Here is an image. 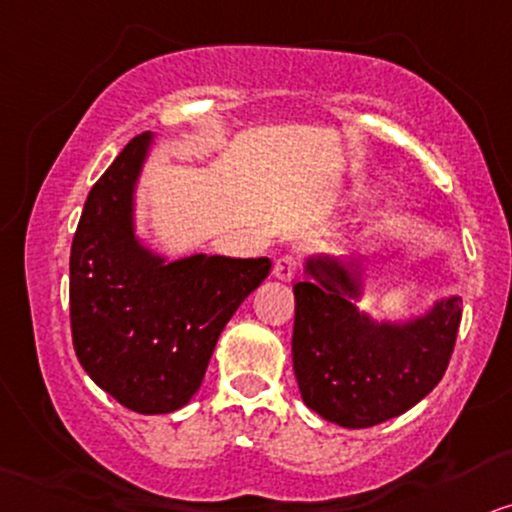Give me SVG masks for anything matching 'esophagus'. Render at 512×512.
<instances>
[{
    "instance_id": "obj_1",
    "label": "esophagus",
    "mask_w": 512,
    "mask_h": 512,
    "mask_svg": "<svg viewBox=\"0 0 512 512\" xmlns=\"http://www.w3.org/2000/svg\"><path fill=\"white\" fill-rule=\"evenodd\" d=\"M271 274H274V278H278V281H293L297 274V260L293 255L278 257L274 262V269H271Z\"/></svg>"
}]
</instances>
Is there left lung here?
<instances>
[{
    "instance_id": "left-lung-1",
    "label": "left lung",
    "mask_w": 512,
    "mask_h": 512,
    "mask_svg": "<svg viewBox=\"0 0 512 512\" xmlns=\"http://www.w3.org/2000/svg\"><path fill=\"white\" fill-rule=\"evenodd\" d=\"M371 267L309 255L293 286V368L302 401L349 430L397 418L428 397L449 366L461 323V295L437 297L404 319L361 309Z\"/></svg>"
}]
</instances>
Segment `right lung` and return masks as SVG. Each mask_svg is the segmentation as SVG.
<instances>
[{
    "label": "right lung",
    "mask_w": 512,
    "mask_h": 512,
    "mask_svg": "<svg viewBox=\"0 0 512 512\" xmlns=\"http://www.w3.org/2000/svg\"><path fill=\"white\" fill-rule=\"evenodd\" d=\"M153 132L125 146L84 203L70 250V326L84 371L129 411L186 406L269 257H174L137 234V191Z\"/></svg>",
    "instance_id": "right-lung-1"
}]
</instances>
